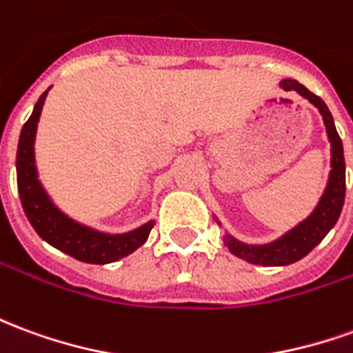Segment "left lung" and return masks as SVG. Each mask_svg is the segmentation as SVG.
Wrapping results in <instances>:
<instances>
[{
	"label": "left lung",
	"mask_w": 353,
	"mask_h": 353,
	"mask_svg": "<svg viewBox=\"0 0 353 353\" xmlns=\"http://www.w3.org/2000/svg\"><path fill=\"white\" fill-rule=\"evenodd\" d=\"M285 90L298 91L302 97L310 101L312 105L319 108L323 122L327 125V134L331 141V176H329V185L325 189L323 199L317 204L314 214L307 219H304L300 225L288 231L287 235L281 236L279 241L271 243V245L252 246L245 245L241 241H236L231 235H225V246L231 252L243 258L246 262L256 263V265H288L298 260H302L304 256L314 250L315 246L321 243L325 235L336 223L342 206H344V194H346V164H344V149H342V139L339 132L334 128V120L329 112L327 105L323 103L321 97H317L315 93L304 88L296 80H285L281 83Z\"/></svg>",
	"instance_id": "left-lung-1"
}]
</instances>
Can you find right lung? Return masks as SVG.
Listing matches in <instances>:
<instances>
[{
	"instance_id": "1",
	"label": "right lung",
	"mask_w": 353,
	"mask_h": 353,
	"mask_svg": "<svg viewBox=\"0 0 353 353\" xmlns=\"http://www.w3.org/2000/svg\"><path fill=\"white\" fill-rule=\"evenodd\" d=\"M48 91L39 97L32 117L22 125L19 149H17V185H19V196L24 214L32 223V228L36 229V233L46 243L59 248L61 252L85 263L117 262L137 250L147 241L154 221H149L124 235H108L85 228L82 223H76L49 201V196L38 181V172L34 164V137Z\"/></svg>"
}]
</instances>
